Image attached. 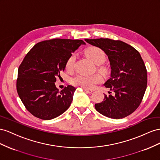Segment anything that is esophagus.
Returning <instances> with one entry per match:
<instances>
[{
	"label": "esophagus",
	"instance_id": "esophagus-1",
	"mask_svg": "<svg viewBox=\"0 0 160 160\" xmlns=\"http://www.w3.org/2000/svg\"><path fill=\"white\" fill-rule=\"evenodd\" d=\"M84 90L85 91V92H88V93H92V92H93V90H91V89H88V88H84Z\"/></svg>",
	"mask_w": 160,
	"mask_h": 160
}]
</instances>
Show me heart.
Wrapping results in <instances>:
<instances>
[{"mask_svg": "<svg viewBox=\"0 0 160 160\" xmlns=\"http://www.w3.org/2000/svg\"><path fill=\"white\" fill-rule=\"evenodd\" d=\"M86 53L88 58L96 64H100L103 63L106 59L105 53L102 49L97 47H92L88 49L86 51ZM76 58L75 54H72L68 58L66 63V69L68 71L74 70ZM102 80V77L99 74H94L92 75L78 74L72 78V83L76 86H80L84 88H92Z\"/></svg>", "mask_w": 160, "mask_h": 160, "instance_id": "1", "label": "heart"}]
</instances>
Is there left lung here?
Listing matches in <instances>:
<instances>
[{
    "label": "left lung",
    "instance_id": "obj_1",
    "mask_svg": "<svg viewBox=\"0 0 160 160\" xmlns=\"http://www.w3.org/2000/svg\"><path fill=\"white\" fill-rule=\"evenodd\" d=\"M85 41L105 52L111 69V78L104 85L114 94L111 92L104 94L103 101L95 104L96 110L114 119L131 115L140 105L147 88V70L140 53L120 40L100 38Z\"/></svg>",
    "mask_w": 160,
    "mask_h": 160
}]
</instances>
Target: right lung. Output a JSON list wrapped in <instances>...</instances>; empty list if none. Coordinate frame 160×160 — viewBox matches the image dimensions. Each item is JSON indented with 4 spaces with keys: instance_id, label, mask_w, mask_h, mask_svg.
<instances>
[{
    "instance_id": "add662e5",
    "label": "right lung",
    "mask_w": 160,
    "mask_h": 160,
    "mask_svg": "<svg viewBox=\"0 0 160 160\" xmlns=\"http://www.w3.org/2000/svg\"><path fill=\"white\" fill-rule=\"evenodd\" d=\"M82 40L52 39L35 44L18 69L17 90L27 110L35 117L50 120L70 107L76 88L68 85L61 91L55 82L66 63Z\"/></svg>"
}]
</instances>
